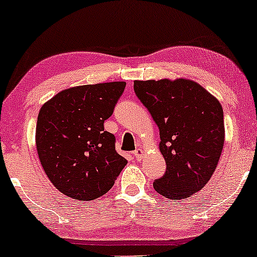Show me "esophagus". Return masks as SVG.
<instances>
[{
	"label": "esophagus",
	"mask_w": 257,
	"mask_h": 257,
	"mask_svg": "<svg viewBox=\"0 0 257 257\" xmlns=\"http://www.w3.org/2000/svg\"><path fill=\"white\" fill-rule=\"evenodd\" d=\"M133 155H134V157L138 159V161H140L141 158H143V155H144V151L141 149H137L134 152H133Z\"/></svg>",
	"instance_id": "1"
}]
</instances>
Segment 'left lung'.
Returning <instances> with one entry per match:
<instances>
[{"label":"left lung","mask_w":257,"mask_h":257,"mask_svg":"<svg viewBox=\"0 0 257 257\" xmlns=\"http://www.w3.org/2000/svg\"><path fill=\"white\" fill-rule=\"evenodd\" d=\"M138 99L158 125L167 169L153 188L169 199L198 192L216 169L225 141L219 100L190 79L134 81Z\"/></svg>","instance_id":"left-lung-1"}]
</instances>
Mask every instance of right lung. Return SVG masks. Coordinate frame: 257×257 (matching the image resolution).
Masks as SVG:
<instances>
[{
    "label": "right lung",
    "mask_w": 257,
    "mask_h": 257,
    "mask_svg": "<svg viewBox=\"0 0 257 257\" xmlns=\"http://www.w3.org/2000/svg\"><path fill=\"white\" fill-rule=\"evenodd\" d=\"M125 82L87 84L58 93L41 107L36 147L44 172L65 196L93 200L111 190L126 159L104 131Z\"/></svg>",
    "instance_id": "right-lung-1"
}]
</instances>
